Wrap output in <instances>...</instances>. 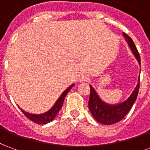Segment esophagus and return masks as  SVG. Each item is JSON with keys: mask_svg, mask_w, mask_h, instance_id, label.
<instances>
[{"mask_svg": "<svg viewBox=\"0 0 150 150\" xmlns=\"http://www.w3.org/2000/svg\"><path fill=\"white\" fill-rule=\"evenodd\" d=\"M89 80V76L87 74H80L79 76V81L86 82Z\"/></svg>", "mask_w": 150, "mask_h": 150, "instance_id": "34e87169", "label": "esophagus"}]
</instances>
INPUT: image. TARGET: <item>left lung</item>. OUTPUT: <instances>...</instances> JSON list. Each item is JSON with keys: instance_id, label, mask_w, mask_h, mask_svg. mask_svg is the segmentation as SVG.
<instances>
[{"instance_id": "left-lung-1", "label": "left lung", "mask_w": 150, "mask_h": 150, "mask_svg": "<svg viewBox=\"0 0 150 150\" xmlns=\"http://www.w3.org/2000/svg\"><path fill=\"white\" fill-rule=\"evenodd\" d=\"M123 35L125 38V40L129 44L133 54L135 55L136 59H137L138 62L141 64L140 54L133 41L125 33H123ZM139 88H140V77H139L138 83L134 89V91H132L131 96L125 101L118 104H108L101 100L94 88L90 86L91 91H90V97L88 101V107L90 112L95 119L102 125H110L115 123L119 122L132 108V105L137 97Z\"/></svg>"}]
</instances>
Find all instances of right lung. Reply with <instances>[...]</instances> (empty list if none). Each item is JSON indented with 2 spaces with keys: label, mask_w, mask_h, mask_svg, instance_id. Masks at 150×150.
Returning a JSON list of instances; mask_svg holds the SVG:
<instances>
[{
  "label": "right lung",
  "mask_w": 150,
  "mask_h": 150,
  "mask_svg": "<svg viewBox=\"0 0 150 150\" xmlns=\"http://www.w3.org/2000/svg\"><path fill=\"white\" fill-rule=\"evenodd\" d=\"M73 86H74V84L71 85L67 90L63 91L62 94L60 96V97L58 99V100L56 101L54 105L49 111H47L46 112L42 113V114H39V115H36V114H30V113L25 112L23 110H21V112H23V114L27 117L28 119H30L33 122L38 124V125H45V124L50 122V121H52L54 119L56 115L58 114L59 110L61 109L62 104H63V101L65 100L66 96L68 93V91L71 89Z\"/></svg>",
  "instance_id": "right-lung-1"
}]
</instances>
